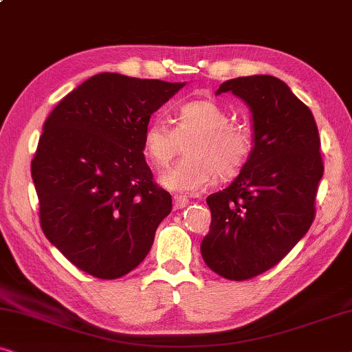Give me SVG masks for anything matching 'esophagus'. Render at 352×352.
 Returning a JSON list of instances; mask_svg holds the SVG:
<instances>
[{
    "label": "esophagus",
    "mask_w": 352,
    "mask_h": 352,
    "mask_svg": "<svg viewBox=\"0 0 352 352\" xmlns=\"http://www.w3.org/2000/svg\"><path fill=\"white\" fill-rule=\"evenodd\" d=\"M190 204V199L185 196H174V209L175 210H180V209H185V207Z\"/></svg>",
    "instance_id": "1"
}]
</instances>
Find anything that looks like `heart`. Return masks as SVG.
Returning <instances> with one entry per match:
<instances>
[{"mask_svg": "<svg viewBox=\"0 0 352 352\" xmlns=\"http://www.w3.org/2000/svg\"><path fill=\"white\" fill-rule=\"evenodd\" d=\"M185 157L162 172L167 190L197 192L217 180H231L244 169L255 146L250 129L231 124V116L212 100H191L177 110V124L156 118L143 132V153L151 166L162 169L182 151Z\"/></svg>", "mask_w": 352, "mask_h": 352, "instance_id": "heart-1", "label": "heart"}]
</instances>
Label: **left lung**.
I'll return each mask as SVG.
<instances>
[{"instance_id":"1","label":"left lung","mask_w":352,"mask_h":352,"mask_svg":"<svg viewBox=\"0 0 352 352\" xmlns=\"http://www.w3.org/2000/svg\"><path fill=\"white\" fill-rule=\"evenodd\" d=\"M221 92L249 105L255 146L231 185L207 197L212 223L201 254L214 273L247 280L279 263L313 223L320 138L313 113L279 78L230 79Z\"/></svg>"}]
</instances>
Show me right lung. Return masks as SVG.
<instances>
[{
    "label": "right lung",
    "mask_w": 352,
    "mask_h": 352,
    "mask_svg": "<svg viewBox=\"0 0 352 352\" xmlns=\"http://www.w3.org/2000/svg\"><path fill=\"white\" fill-rule=\"evenodd\" d=\"M185 86L100 73L62 98L32 161L44 236L84 273L118 279L150 252L172 197L153 182L143 132Z\"/></svg>",
    "instance_id": "right-lung-1"
}]
</instances>
